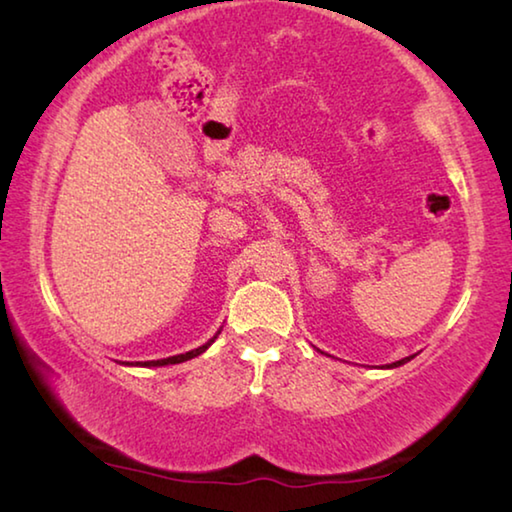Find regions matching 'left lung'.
Listing matches in <instances>:
<instances>
[{"label":"left lung","mask_w":512,"mask_h":512,"mask_svg":"<svg viewBox=\"0 0 512 512\" xmlns=\"http://www.w3.org/2000/svg\"><path fill=\"white\" fill-rule=\"evenodd\" d=\"M415 357V354H411V357H406V359H402V361H395V363H388V368H397V366H402V363H406V361H411Z\"/></svg>","instance_id":"1"}]
</instances>
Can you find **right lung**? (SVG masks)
Instances as JSON below:
<instances>
[{
    "label": "right lung",
    "instance_id": "add662e5",
    "mask_svg": "<svg viewBox=\"0 0 512 512\" xmlns=\"http://www.w3.org/2000/svg\"><path fill=\"white\" fill-rule=\"evenodd\" d=\"M214 339H216V336H214ZM214 339H210L205 345H201V348H196V350H192V352L178 354V357H169V359H160V361H144V363H140V366H169V363H183V361H187V359H194V357H198V354L210 348V345L214 343Z\"/></svg>",
    "mask_w": 512,
    "mask_h": 512
}]
</instances>
